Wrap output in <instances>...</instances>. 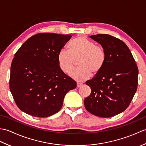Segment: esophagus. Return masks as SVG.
I'll use <instances>...</instances> for the list:
<instances>
[{"label": "esophagus", "instance_id": "esophagus-1", "mask_svg": "<svg viewBox=\"0 0 146 146\" xmlns=\"http://www.w3.org/2000/svg\"><path fill=\"white\" fill-rule=\"evenodd\" d=\"M82 85H83V84L81 83H77V84H76V86H77V87H78V88L80 87V86H82Z\"/></svg>", "mask_w": 146, "mask_h": 146}]
</instances>
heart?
I'll return each instance as SVG.
<instances>
[{
	"mask_svg": "<svg viewBox=\"0 0 146 146\" xmlns=\"http://www.w3.org/2000/svg\"><path fill=\"white\" fill-rule=\"evenodd\" d=\"M68 51L61 49L58 52L57 61L60 69L70 74L74 69L76 61L79 60L80 69L71 74L70 76L77 82L90 78L92 73L96 75L103 68L106 55L101 46L83 36L73 39L68 46Z\"/></svg>",
	"mask_w": 146,
	"mask_h": 146,
	"instance_id": "heart-1",
	"label": "heart"
}]
</instances>
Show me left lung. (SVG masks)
<instances>
[{"label":"left lung","mask_w":146,"mask_h":146,"mask_svg":"<svg viewBox=\"0 0 146 146\" xmlns=\"http://www.w3.org/2000/svg\"><path fill=\"white\" fill-rule=\"evenodd\" d=\"M90 38L102 46L106 59L100 73L86 82L92 92L85 99V107L94 115L111 117L123 112L131 102L137 88L138 68L120 39L108 35Z\"/></svg>","instance_id":"obj_1"}]
</instances>
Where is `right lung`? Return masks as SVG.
Returning a JSON list of instances; mask_svg holds the SVG:
<instances>
[{
  "label": "right lung",
  "mask_w": 146,
  "mask_h": 146,
  "mask_svg": "<svg viewBox=\"0 0 146 146\" xmlns=\"http://www.w3.org/2000/svg\"><path fill=\"white\" fill-rule=\"evenodd\" d=\"M71 35L39 33L31 37L14 55L9 87L15 104L30 115L47 117L63 105L76 83L58 66L57 56Z\"/></svg>",
  "instance_id": "right-lung-1"
}]
</instances>
